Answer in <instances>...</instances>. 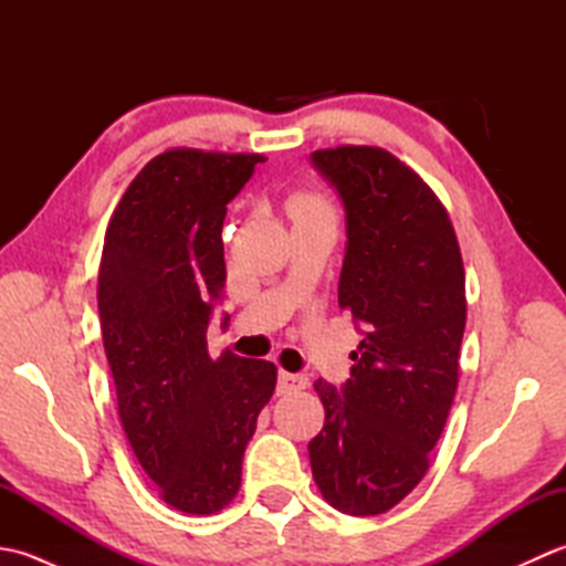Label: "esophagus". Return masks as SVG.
<instances>
[{
    "mask_svg": "<svg viewBox=\"0 0 566 566\" xmlns=\"http://www.w3.org/2000/svg\"><path fill=\"white\" fill-rule=\"evenodd\" d=\"M308 387V377L304 375H292V371H280V391L282 394H292V391H302Z\"/></svg>",
    "mask_w": 566,
    "mask_h": 566,
    "instance_id": "obj_1",
    "label": "esophagus"
}]
</instances>
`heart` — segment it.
Segmentation results:
<instances>
[{"mask_svg":"<svg viewBox=\"0 0 566 566\" xmlns=\"http://www.w3.org/2000/svg\"><path fill=\"white\" fill-rule=\"evenodd\" d=\"M290 211L292 216H308V213H323L331 211L326 199H321L318 195H311V191H298L290 199Z\"/></svg>","mask_w":566,"mask_h":566,"instance_id":"1","label":"heart"}]
</instances>
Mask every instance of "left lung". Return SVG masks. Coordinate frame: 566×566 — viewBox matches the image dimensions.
Segmentation results:
<instances>
[{
  "instance_id": "8db88e82",
  "label": "left lung",
  "mask_w": 566,
  "mask_h": 566,
  "mask_svg": "<svg viewBox=\"0 0 566 566\" xmlns=\"http://www.w3.org/2000/svg\"><path fill=\"white\" fill-rule=\"evenodd\" d=\"M311 163L343 199L338 304L365 335L340 389L314 384L326 423L308 442L311 472L333 509L379 515L426 476L454 399L467 323L460 243L436 191L389 150L338 146Z\"/></svg>"
}]
</instances>
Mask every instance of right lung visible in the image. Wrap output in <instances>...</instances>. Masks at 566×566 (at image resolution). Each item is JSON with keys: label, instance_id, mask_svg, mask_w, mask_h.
<instances>
[{"label": "right lung", "instance_id": "obj_1", "mask_svg": "<svg viewBox=\"0 0 566 566\" xmlns=\"http://www.w3.org/2000/svg\"><path fill=\"white\" fill-rule=\"evenodd\" d=\"M258 163V153L155 155L104 238L97 304L118 418L163 501L191 515L235 499L243 452L276 384L268 359L231 350L213 359L207 345L226 286V203Z\"/></svg>", "mask_w": 566, "mask_h": 566}]
</instances>
